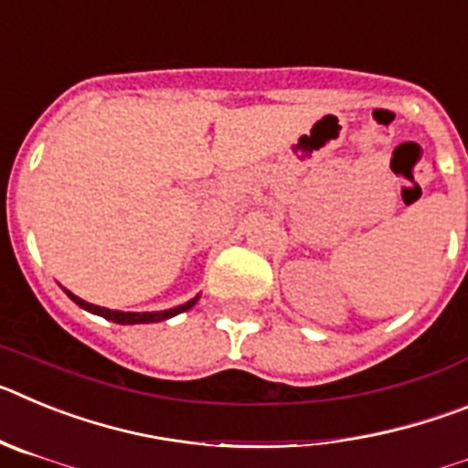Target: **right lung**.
I'll return each instance as SVG.
<instances>
[{
	"label": "right lung",
	"mask_w": 468,
	"mask_h": 468,
	"mask_svg": "<svg viewBox=\"0 0 468 468\" xmlns=\"http://www.w3.org/2000/svg\"><path fill=\"white\" fill-rule=\"evenodd\" d=\"M65 292H68L69 300L74 302V304H80L81 309H86V312L95 314V316H102L107 318V321H112V324H122V325H135V324H159V321H166V318H173L177 316V314L187 312V309H192L194 304L198 302V297H192L189 302H185V304H177V307L173 309H164V312H119V309H107V307H98V304H90V302L81 300V297H77L74 292H69L68 288H63Z\"/></svg>",
	"instance_id": "obj_1"
}]
</instances>
